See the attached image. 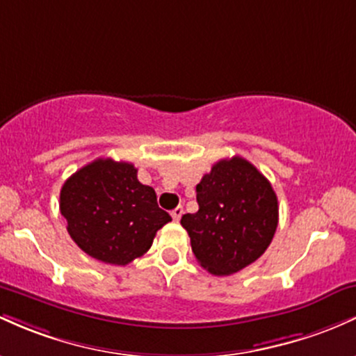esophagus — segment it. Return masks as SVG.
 <instances>
[{
	"instance_id": "1",
	"label": "esophagus",
	"mask_w": 356,
	"mask_h": 356,
	"mask_svg": "<svg viewBox=\"0 0 356 356\" xmlns=\"http://www.w3.org/2000/svg\"><path fill=\"white\" fill-rule=\"evenodd\" d=\"M181 215H183V207H177V209L171 211V217H173L175 222H179Z\"/></svg>"
}]
</instances>
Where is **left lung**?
Returning a JSON list of instances; mask_svg holds the SVG:
<instances>
[{"instance_id":"8db88e82","label":"left lung","mask_w":356,"mask_h":356,"mask_svg":"<svg viewBox=\"0 0 356 356\" xmlns=\"http://www.w3.org/2000/svg\"><path fill=\"white\" fill-rule=\"evenodd\" d=\"M197 213L181 217L200 266L215 275L238 273L257 261L277 229L273 186L241 156L220 159L197 185Z\"/></svg>"}]
</instances>
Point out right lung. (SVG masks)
Masks as SVG:
<instances>
[{
    "label": "right lung",
    "instance_id": "right-lung-1",
    "mask_svg": "<svg viewBox=\"0 0 356 356\" xmlns=\"http://www.w3.org/2000/svg\"><path fill=\"white\" fill-rule=\"evenodd\" d=\"M60 213L83 252L114 266L146 254L156 232L171 220L154 190L139 183L134 165L111 158L95 159L63 183Z\"/></svg>",
    "mask_w": 356,
    "mask_h": 356
}]
</instances>
